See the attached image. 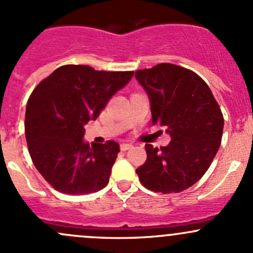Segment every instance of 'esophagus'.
<instances>
[{
    "label": "esophagus",
    "instance_id": "1",
    "mask_svg": "<svg viewBox=\"0 0 253 253\" xmlns=\"http://www.w3.org/2000/svg\"><path fill=\"white\" fill-rule=\"evenodd\" d=\"M120 148H121V150H128V149L133 148V144L132 143H122Z\"/></svg>",
    "mask_w": 253,
    "mask_h": 253
}]
</instances>
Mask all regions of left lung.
<instances>
[{"mask_svg":"<svg viewBox=\"0 0 253 253\" xmlns=\"http://www.w3.org/2000/svg\"><path fill=\"white\" fill-rule=\"evenodd\" d=\"M150 102L153 124L165 127L169 145L145 144L147 161L135 169L145 188L179 193L195 184L209 169L222 140V111L206 82L173 64L135 71Z\"/></svg>","mask_w":253,"mask_h":253,"instance_id":"1","label":"left lung"}]
</instances>
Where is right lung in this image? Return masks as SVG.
I'll return each mask as SVG.
<instances>
[{"mask_svg": "<svg viewBox=\"0 0 253 253\" xmlns=\"http://www.w3.org/2000/svg\"><path fill=\"white\" fill-rule=\"evenodd\" d=\"M133 71H98L63 65L40 82L26 104L25 137L31 160L55 190L84 195L109 183L119 143L84 139V125L99 116Z\"/></svg>", "mask_w": 253, "mask_h": 253, "instance_id": "add662e5", "label": "right lung"}]
</instances>
